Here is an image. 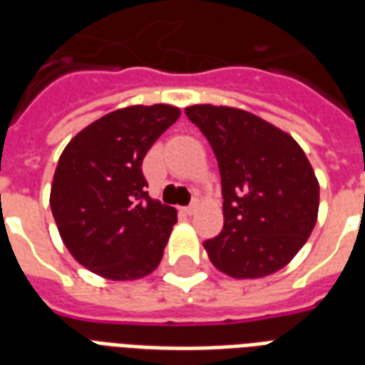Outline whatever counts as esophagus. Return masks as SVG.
<instances>
[{"instance_id":"34e87169","label":"esophagus","mask_w":365,"mask_h":365,"mask_svg":"<svg viewBox=\"0 0 365 365\" xmlns=\"http://www.w3.org/2000/svg\"><path fill=\"white\" fill-rule=\"evenodd\" d=\"M182 210L185 212V214H187V216H191V214H195V212L199 210V205H197V202H193V205L185 206V208H182Z\"/></svg>"}]
</instances>
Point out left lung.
Listing matches in <instances>:
<instances>
[{"mask_svg": "<svg viewBox=\"0 0 365 365\" xmlns=\"http://www.w3.org/2000/svg\"><path fill=\"white\" fill-rule=\"evenodd\" d=\"M210 142L222 174L223 229L202 242L217 271L263 278L280 271L317 225L320 185L288 132L229 106L185 108Z\"/></svg>", "mask_w": 365, "mask_h": 365, "instance_id": "left-lung-1", "label": "left lung"}]
</instances>
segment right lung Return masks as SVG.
I'll return each instance as SVG.
<instances>
[{"mask_svg": "<svg viewBox=\"0 0 365 365\" xmlns=\"http://www.w3.org/2000/svg\"><path fill=\"white\" fill-rule=\"evenodd\" d=\"M180 108L128 106L85 126L62 151L51 210L77 263L108 280H138L159 267L178 222L145 191L142 163Z\"/></svg>", "mask_w": 365, "mask_h": 365, "instance_id": "obj_1", "label": "right lung"}]
</instances>
